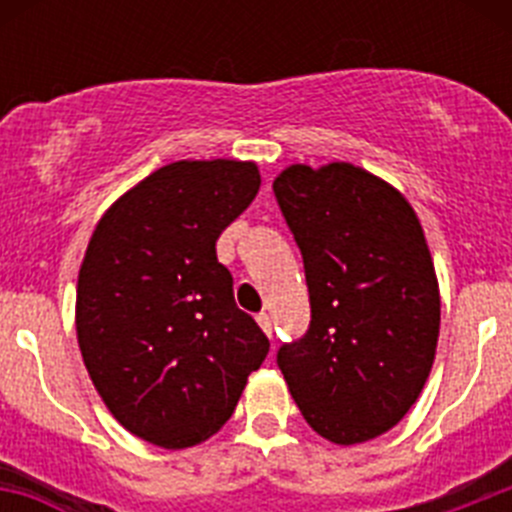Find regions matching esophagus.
<instances>
[{"mask_svg": "<svg viewBox=\"0 0 512 512\" xmlns=\"http://www.w3.org/2000/svg\"><path fill=\"white\" fill-rule=\"evenodd\" d=\"M256 320H259L261 330H264L266 336L271 338V333H274V325H271V318H269V315H266V312H261V315H259V318H256Z\"/></svg>", "mask_w": 512, "mask_h": 512, "instance_id": "obj_1", "label": "esophagus"}]
</instances>
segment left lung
<instances>
[{
	"label": "left lung",
	"instance_id": "1",
	"mask_svg": "<svg viewBox=\"0 0 512 512\" xmlns=\"http://www.w3.org/2000/svg\"><path fill=\"white\" fill-rule=\"evenodd\" d=\"M274 194L305 261L310 328L277 364L302 418L338 446L405 418L436 359L441 295L423 225L379 176L292 164Z\"/></svg>",
	"mask_w": 512,
	"mask_h": 512
}]
</instances>
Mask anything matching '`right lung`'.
I'll list each match as a JSON object with an SVG mask.
<instances>
[{"label": "right lung", "instance_id": "add662e5", "mask_svg": "<svg viewBox=\"0 0 512 512\" xmlns=\"http://www.w3.org/2000/svg\"><path fill=\"white\" fill-rule=\"evenodd\" d=\"M261 187L253 161H174L112 202L76 284L81 359L112 418L161 449L215 436L269 354L215 243Z\"/></svg>", "mask_w": 512, "mask_h": 512}]
</instances>
